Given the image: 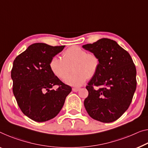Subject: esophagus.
I'll return each instance as SVG.
<instances>
[{
  "instance_id": "obj_1",
  "label": "esophagus",
  "mask_w": 148,
  "mask_h": 148,
  "mask_svg": "<svg viewBox=\"0 0 148 148\" xmlns=\"http://www.w3.org/2000/svg\"><path fill=\"white\" fill-rule=\"evenodd\" d=\"M79 90H80V88H72V91L75 92L79 91Z\"/></svg>"
}]
</instances>
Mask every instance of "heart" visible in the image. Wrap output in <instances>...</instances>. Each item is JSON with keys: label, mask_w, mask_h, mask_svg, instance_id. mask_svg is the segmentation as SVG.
<instances>
[{"label": "heart", "mask_w": 148, "mask_h": 148, "mask_svg": "<svg viewBox=\"0 0 148 148\" xmlns=\"http://www.w3.org/2000/svg\"><path fill=\"white\" fill-rule=\"evenodd\" d=\"M100 60L93 53H88L86 50L79 46L68 48L62 54V58L54 56L49 62V67L55 76L64 80L71 71L73 72L66 80L67 84L74 87L80 86L88 78H92L98 72Z\"/></svg>", "instance_id": "obj_1"}]
</instances>
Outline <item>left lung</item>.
<instances>
[{
    "label": "left lung",
    "mask_w": 148,
    "mask_h": 148,
    "mask_svg": "<svg viewBox=\"0 0 148 148\" xmlns=\"http://www.w3.org/2000/svg\"><path fill=\"white\" fill-rule=\"evenodd\" d=\"M100 60L98 72L86 86L84 107L89 116L103 123L116 121L128 108L136 89V69L130 55L113 40L101 38L83 45ZM94 86L100 87L94 89Z\"/></svg>",
    "instance_id": "8db88e82"
}]
</instances>
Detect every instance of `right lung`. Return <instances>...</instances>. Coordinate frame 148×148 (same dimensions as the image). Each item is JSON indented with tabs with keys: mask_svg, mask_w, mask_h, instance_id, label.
<instances>
[{
	"mask_svg": "<svg viewBox=\"0 0 148 148\" xmlns=\"http://www.w3.org/2000/svg\"><path fill=\"white\" fill-rule=\"evenodd\" d=\"M64 46L33 44L13 62V94L23 114L36 122H46L58 115L72 91V88L59 80L49 67L51 58ZM55 85L59 87L52 90Z\"/></svg>",
	"mask_w": 148,
	"mask_h": 148,
	"instance_id": "1",
	"label": "right lung"
}]
</instances>
